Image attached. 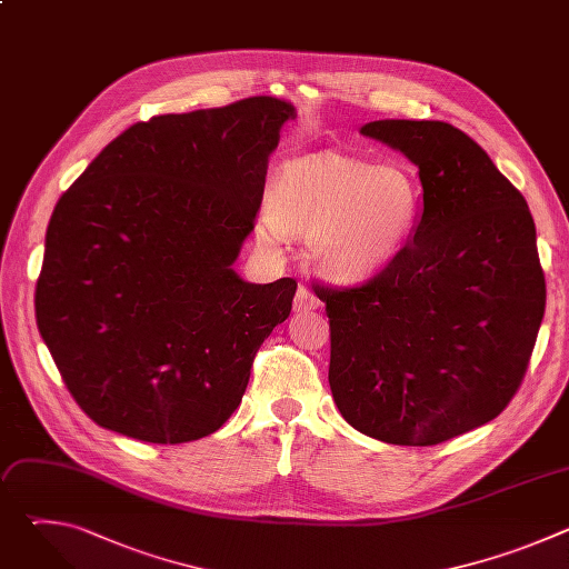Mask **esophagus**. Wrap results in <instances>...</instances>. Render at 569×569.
I'll return each instance as SVG.
<instances>
[{"label":"esophagus","mask_w":569,"mask_h":569,"mask_svg":"<svg viewBox=\"0 0 569 569\" xmlns=\"http://www.w3.org/2000/svg\"><path fill=\"white\" fill-rule=\"evenodd\" d=\"M319 297L315 295V290L312 288H308L306 283H301L299 288H297V295H295V310L297 312H308V310H315V308H319Z\"/></svg>","instance_id":"34e87169"}]
</instances>
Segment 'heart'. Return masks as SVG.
<instances>
[{
	"label": "heart",
	"mask_w": 569,
	"mask_h": 569,
	"mask_svg": "<svg viewBox=\"0 0 569 569\" xmlns=\"http://www.w3.org/2000/svg\"><path fill=\"white\" fill-rule=\"evenodd\" d=\"M421 204L423 191L410 169L338 152L286 161L268 191L270 224L312 236L317 266L340 283L382 274L410 242Z\"/></svg>",
	"instance_id": "1"
}]
</instances>
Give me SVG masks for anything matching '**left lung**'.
I'll return each mask as SVG.
<instances>
[{"label": "left lung", "mask_w": 569, "mask_h": 569, "mask_svg": "<svg viewBox=\"0 0 569 569\" xmlns=\"http://www.w3.org/2000/svg\"><path fill=\"white\" fill-rule=\"evenodd\" d=\"M419 167L423 211L400 257L356 288L315 286L331 323L329 382L358 432L437 446L516 396L545 315L536 224L522 193L459 128H360Z\"/></svg>", "instance_id": "left-lung-1"}]
</instances>
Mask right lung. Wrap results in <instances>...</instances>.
<instances>
[{
    "mask_svg": "<svg viewBox=\"0 0 569 569\" xmlns=\"http://www.w3.org/2000/svg\"><path fill=\"white\" fill-rule=\"evenodd\" d=\"M295 117L281 99L252 97L139 121L58 200L36 319L97 426L187 443L240 405L297 281L248 283L231 266L254 229L279 130Z\"/></svg>",
    "mask_w": 569,
    "mask_h": 569,
    "instance_id": "1",
    "label": "right lung"
}]
</instances>
